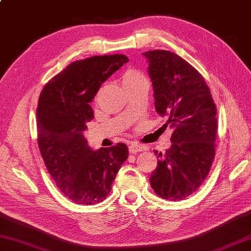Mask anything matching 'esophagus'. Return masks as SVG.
Segmentation results:
<instances>
[{
  "mask_svg": "<svg viewBox=\"0 0 251 251\" xmlns=\"http://www.w3.org/2000/svg\"><path fill=\"white\" fill-rule=\"evenodd\" d=\"M128 150L130 154H134V153L141 152L143 150V147L140 145H137V143H131V145L128 147Z\"/></svg>",
  "mask_w": 251,
  "mask_h": 251,
  "instance_id": "obj_1",
  "label": "esophagus"
}]
</instances>
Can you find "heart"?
<instances>
[{
  "label": "heart",
  "instance_id": "1",
  "mask_svg": "<svg viewBox=\"0 0 251 251\" xmlns=\"http://www.w3.org/2000/svg\"><path fill=\"white\" fill-rule=\"evenodd\" d=\"M139 84H148L147 77L137 70H128L123 76V85L124 86H135Z\"/></svg>",
  "mask_w": 251,
  "mask_h": 251
}]
</instances>
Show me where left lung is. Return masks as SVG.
I'll return each instance as SVG.
<instances>
[{
	"label": "left lung",
	"instance_id": "1",
	"mask_svg": "<svg viewBox=\"0 0 251 251\" xmlns=\"http://www.w3.org/2000/svg\"><path fill=\"white\" fill-rule=\"evenodd\" d=\"M149 62L155 110L172 128V147L157 155L150 177L164 200L182 201L199 190L216 155L217 109L201 74L169 50L143 52ZM157 154V151H156Z\"/></svg>",
	"mask_w": 251,
	"mask_h": 251
}]
</instances>
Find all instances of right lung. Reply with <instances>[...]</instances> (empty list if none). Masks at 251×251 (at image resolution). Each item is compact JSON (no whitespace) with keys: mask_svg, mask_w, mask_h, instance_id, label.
Instances as JSON below:
<instances>
[{"mask_svg":"<svg viewBox=\"0 0 251 251\" xmlns=\"http://www.w3.org/2000/svg\"><path fill=\"white\" fill-rule=\"evenodd\" d=\"M128 62L125 55L76 60L46 83L36 109L37 145L56 185L79 205L101 202L110 194L122 164L125 143L93 151L83 131L94 119L92 102L101 84Z\"/></svg>","mask_w":251,"mask_h":251,"instance_id":"right-lung-1","label":"right lung"}]
</instances>
